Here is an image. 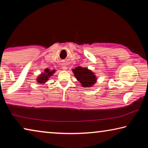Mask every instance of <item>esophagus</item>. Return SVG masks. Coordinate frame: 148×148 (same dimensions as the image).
<instances>
[{
  "label": "esophagus",
  "instance_id": "esophagus-1",
  "mask_svg": "<svg viewBox=\"0 0 148 148\" xmlns=\"http://www.w3.org/2000/svg\"><path fill=\"white\" fill-rule=\"evenodd\" d=\"M67 68H68V67L66 66V65H63V66H62V69L64 70V71H66Z\"/></svg>",
  "mask_w": 148,
  "mask_h": 148
}]
</instances>
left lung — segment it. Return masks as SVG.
<instances>
[{
    "mask_svg": "<svg viewBox=\"0 0 148 148\" xmlns=\"http://www.w3.org/2000/svg\"><path fill=\"white\" fill-rule=\"evenodd\" d=\"M76 78L83 87H91L97 82V77L91 70L77 66L72 69Z\"/></svg>",
    "mask_w": 148,
    "mask_h": 148,
    "instance_id": "obj_1",
    "label": "left lung"
}]
</instances>
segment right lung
I'll use <instances>...</instances> for the list:
<instances>
[{
    "label": "right lung",
    "instance_id": "add662e5",
    "mask_svg": "<svg viewBox=\"0 0 148 148\" xmlns=\"http://www.w3.org/2000/svg\"><path fill=\"white\" fill-rule=\"evenodd\" d=\"M55 72H56V70L51 71V70H49L48 69H46L44 70L43 73L39 75V76L37 77L36 82L39 84H45L49 79V77H50V76H51L55 73Z\"/></svg>",
    "mask_w": 148,
    "mask_h": 148
}]
</instances>
